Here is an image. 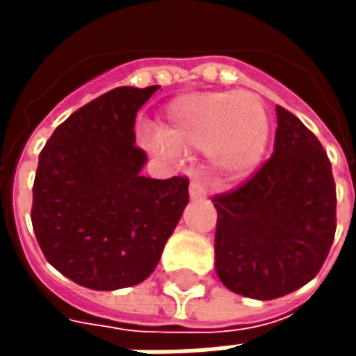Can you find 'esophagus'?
I'll return each mask as SVG.
<instances>
[{
	"instance_id": "34e87169",
	"label": "esophagus",
	"mask_w": 356,
	"mask_h": 356,
	"mask_svg": "<svg viewBox=\"0 0 356 356\" xmlns=\"http://www.w3.org/2000/svg\"><path fill=\"white\" fill-rule=\"evenodd\" d=\"M188 194H191V198H193V200H202V198H206V188H204V185H202L200 179L194 177L193 181H191Z\"/></svg>"
}]
</instances>
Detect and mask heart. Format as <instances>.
<instances>
[{"label":"heart","instance_id":"heart-1","mask_svg":"<svg viewBox=\"0 0 356 356\" xmlns=\"http://www.w3.org/2000/svg\"><path fill=\"white\" fill-rule=\"evenodd\" d=\"M158 131L143 137L150 150L168 156L179 150H208L217 175L236 181L261 162L268 118L263 102L252 93L202 91L168 102Z\"/></svg>","mask_w":356,"mask_h":356}]
</instances>
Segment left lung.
I'll list each match as a JSON object with an SVG mask.
<instances>
[{"label":"left lung","instance_id":"left-lung-1","mask_svg":"<svg viewBox=\"0 0 356 356\" xmlns=\"http://www.w3.org/2000/svg\"><path fill=\"white\" fill-rule=\"evenodd\" d=\"M275 152L254 177L217 194L216 270L234 293L276 299L318 275L336 234V183L313 133L276 106Z\"/></svg>","mask_w":356,"mask_h":356}]
</instances>
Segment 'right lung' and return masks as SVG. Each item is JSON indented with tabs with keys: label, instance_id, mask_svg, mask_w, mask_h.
<instances>
[{
	"label": "right lung",
	"instance_id": "1",
	"mask_svg": "<svg viewBox=\"0 0 356 356\" xmlns=\"http://www.w3.org/2000/svg\"><path fill=\"white\" fill-rule=\"evenodd\" d=\"M158 86L116 88L76 110L43 147L32 225L45 259L89 290L152 275L188 204V179H150L135 116Z\"/></svg>",
	"mask_w": 356,
	"mask_h": 356
}]
</instances>
